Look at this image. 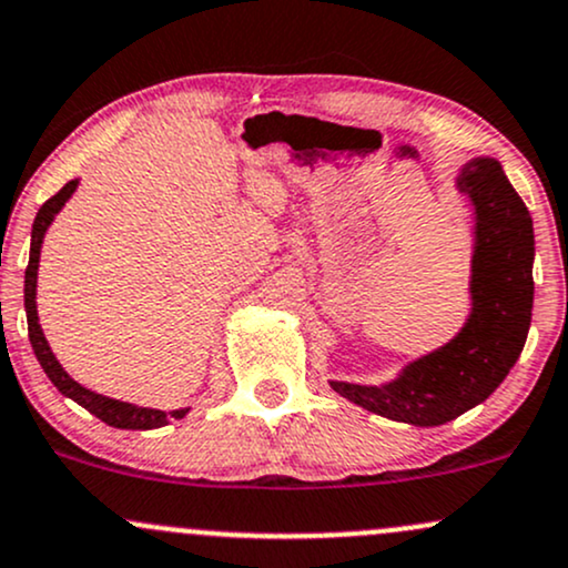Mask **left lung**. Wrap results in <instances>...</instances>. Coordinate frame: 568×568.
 I'll return each mask as SVG.
<instances>
[{
  "label": "left lung",
  "instance_id": "1",
  "mask_svg": "<svg viewBox=\"0 0 568 568\" xmlns=\"http://www.w3.org/2000/svg\"><path fill=\"white\" fill-rule=\"evenodd\" d=\"M456 189L475 207L471 313L447 345L409 361L390 383L332 379L347 402L409 426H442L488 398L526 345L534 307V223L501 164L466 161Z\"/></svg>",
  "mask_w": 568,
  "mask_h": 568
}]
</instances>
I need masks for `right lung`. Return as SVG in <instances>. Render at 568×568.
<instances>
[{
    "label": "right lung",
    "instance_id": "right-lung-1",
    "mask_svg": "<svg viewBox=\"0 0 568 568\" xmlns=\"http://www.w3.org/2000/svg\"><path fill=\"white\" fill-rule=\"evenodd\" d=\"M78 189V180H70L55 196L48 199L40 207V213L34 217V226H31V247H29V266H27V280H23V307H27V321H29V342L31 351H34L37 361H40L42 372L51 377V383L61 390L67 398L78 402L80 407L89 409L91 415H97L99 420H104L112 428H132V432H148V428H161L166 423L180 420V417L189 415V407L185 409H172V413H164V409H151V407H136V404L118 402V398L102 396L97 390L83 388L78 379H72L64 372V366L55 361V355L48 345L45 334L40 328V317H37V270H40V247L42 240H45L48 226L53 223V217L59 215V210L70 202V196Z\"/></svg>",
    "mask_w": 568,
    "mask_h": 568
}]
</instances>
